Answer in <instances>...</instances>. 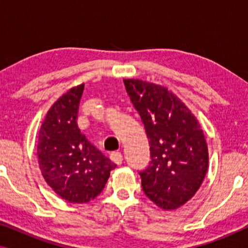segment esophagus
<instances>
[{"label":"esophagus","instance_id":"1","mask_svg":"<svg viewBox=\"0 0 248 248\" xmlns=\"http://www.w3.org/2000/svg\"><path fill=\"white\" fill-rule=\"evenodd\" d=\"M110 160L115 162L116 165H121L122 162H123V155H122L121 152H111Z\"/></svg>","mask_w":248,"mask_h":248}]
</instances>
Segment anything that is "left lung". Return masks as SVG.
I'll use <instances>...</instances> for the list:
<instances>
[{"instance_id":"left-lung-1","label":"left lung","mask_w":248,"mask_h":248,"mask_svg":"<svg viewBox=\"0 0 248 248\" xmlns=\"http://www.w3.org/2000/svg\"><path fill=\"white\" fill-rule=\"evenodd\" d=\"M150 144L151 161L140 172L144 194L164 210H176L198 192L209 152L199 121L168 88L124 79Z\"/></svg>"}]
</instances>
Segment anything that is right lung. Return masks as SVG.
<instances>
[{
  "label": "right lung",
  "mask_w": 248,
  "mask_h": 248,
  "mask_svg": "<svg viewBox=\"0 0 248 248\" xmlns=\"http://www.w3.org/2000/svg\"><path fill=\"white\" fill-rule=\"evenodd\" d=\"M84 83L61 96L47 111L37 143L39 168L47 184L70 203H87L103 191L116 167L87 140L77 124Z\"/></svg>",
  "instance_id": "obj_1"
}]
</instances>
